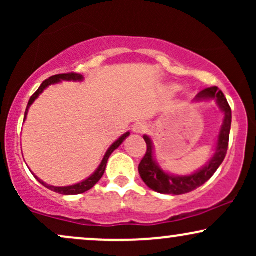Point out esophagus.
I'll return each instance as SVG.
<instances>
[{"mask_svg":"<svg viewBox=\"0 0 256 256\" xmlns=\"http://www.w3.org/2000/svg\"><path fill=\"white\" fill-rule=\"evenodd\" d=\"M148 130V126H146L144 122H137V124H134L132 126V131L134 132V134H144V132Z\"/></svg>","mask_w":256,"mask_h":256,"instance_id":"1","label":"esophagus"}]
</instances>
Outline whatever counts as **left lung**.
<instances>
[{"label":"left lung","instance_id":"left-lung-1","mask_svg":"<svg viewBox=\"0 0 256 256\" xmlns=\"http://www.w3.org/2000/svg\"><path fill=\"white\" fill-rule=\"evenodd\" d=\"M212 100L216 102L219 110L224 114V119H222V128H220L216 152H214L213 156L210 158V161L204 167H201L192 174H173V173H170L168 171L161 168L160 165H158L156 158H155L154 144H152V138L144 134L143 138H144L146 143V152L144 158L140 161V166H138V172H140V178L143 179L146 186L160 194L183 195V194L198 189L201 185H204L208 179L212 178V176L219 168V166L222 165L226 156L232 119L231 108L228 104V100H226L222 91L219 90L216 86L202 90L194 98V102H208L212 101Z\"/></svg>","mask_w":256,"mask_h":256}]
</instances>
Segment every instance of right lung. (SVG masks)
Returning a JSON list of instances; mask_svg holds the SVG:
<instances>
[{
	"label": "right lung",
	"mask_w": 256,
	"mask_h": 256,
	"mask_svg": "<svg viewBox=\"0 0 256 256\" xmlns=\"http://www.w3.org/2000/svg\"><path fill=\"white\" fill-rule=\"evenodd\" d=\"M62 80H67V82H83L84 80V77L82 74H77V73H67V74H58V76H52L49 79H46V80H44L42 85H40V88H38V90L34 94V95L31 96L30 101H28V107H26V112H25V118H24V122L26 120V116H28V110H30L31 104H34L36 100L40 98V94L43 92L44 90L46 89V88H49L50 85H54V84H58V83H61ZM130 136V132H126V134H122V137H119L118 140H116V142L112 144L110 148H108V150L106 152L104 158H102L101 164H100V166L96 168V171L92 173V174L89 176L86 179H84V180L79 182L77 184H73V185H68V186H54V185H49L46 183H44L42 179H40L37 177L34 173H32V174L34 176V178L37 179L38 182H40V184L44 185L46 188H48L49 190H52V192H55L58 194H61V195H78V194H83L85 192H88V190H90L91 188L94 186L100 179L102 178V176H104V173L106 171V166H107V162H108V158L112 155V152H113L116 149H118L120 146H122V143L124 142V140Z\"/></svg>",
	"instance_id": "obj_1"
}]
</instances>
